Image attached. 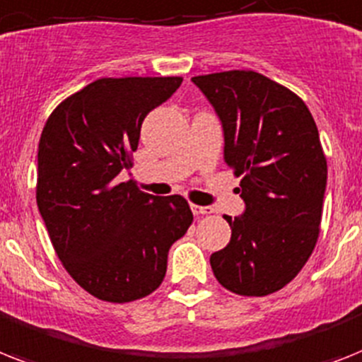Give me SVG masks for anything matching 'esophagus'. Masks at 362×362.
<instances>
[{"instance_id":"obj_1","label":"esophagus","mask_w":362,"mask_h":362,"mask_svg":"<svg viewBox=\"0 0 362 362\" xmlns=\"http://www.w3.org/2000/svg\"><path fill=\"white\" fill-rule=\"evenodd\" d=\"M191 211L195 216H208V214H214V208L211 206H199V204H191Z\"/></svg>"}]
</instances>
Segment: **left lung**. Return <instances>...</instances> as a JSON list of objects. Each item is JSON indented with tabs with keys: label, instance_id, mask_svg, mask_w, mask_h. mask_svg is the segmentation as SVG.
Here are the masks:
<instances>
[{
	"label": "left lung",
	"instance_id": "left-lung-1",
	"mask_svg": "<svg viewBox=\"0 0 362 362\" xmlns=\"http://www.w3.org/2000/svg\"><path fill=\"white\" fill-rule=\"evenodd\" d=\"M191 81L221 120L225 163L242 176V216H225L230 242L210 257L214 275L240 296H267L292 281L320 234L327 161L318 128L292 90L252 70Z\"/></svg>",
	"mask_w": 362,
	"mask_h": 362
}]
</instances>
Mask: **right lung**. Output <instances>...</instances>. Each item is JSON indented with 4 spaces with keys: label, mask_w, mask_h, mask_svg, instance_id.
<instances>
[{
    "label": "right lung",
    "mask_w": 362,
    "mask_h": 362,
    "mask_svg": "<svg viewBox=\"0 0 362 362\" xmlns=\"http://www.w3.org/2000/svg\"><path fill=\"white\" fill-rule=\"evenodd\" d=\"M182 78H102L49 115L38 143L37 204L59 260L90 296L128 303L152 293L193 221L184 197H154L130 169L141 124Z\"/></svg>",
    "instance_id": "right-lung-1"
}]
</instances>
